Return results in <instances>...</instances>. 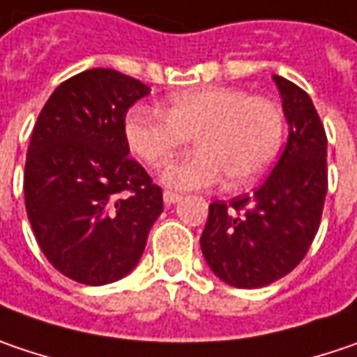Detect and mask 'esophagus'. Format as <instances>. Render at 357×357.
<instances>
[{"instance_id":"esophagus-1","label":"esophagus","mask_w":357,"mask_h":357,"mask_svg":"<svg viewBox=\"0 0 357 357\" xmlns=\"http://www.w3.org/2000/svg\"><path fill=\"white\" fill-rule=\"evenodd\" d=\"M181 199V194H176V192H163V202L165 204H176Z\"/></svg>"}]
</instances>
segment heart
<instances>
[{"instance_id":"b5f03b06","label":"heart","mask_w":357,"mask_h":357,"mask_svg":"<svg viewBox=\"0 0 357 357\" xmlns=\"http://www.w3.org/2000/svg\"><path fill=\"white\" fill-rule=\"evenodd\" d=\"M284 116L277 102L232 86H202L174 95L163 113L135 107L125 121L131 151L163 167L194 137L196 153L165 169L172 190H202L228 176L232 188L261 179L279 155Z\"/></svg>"}]
</instances>
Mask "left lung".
Segmentation results:
<instances>
[{
  "label": "left lung",
  "instance_id": "left-lung-1",
  "mask_svg": "<svg viewBox=\"0 0 357 357\" xmlns=\"http://www.w3.org/2000/svg\"><path fill=\"white\" fill-rule=\"evenodd\" d=\"M289 123L283 153L252 196L212 202L199 246L212 273L238 289L275 283L303 261L327 194V137L303 89L273 76Z\"/></svg>",
  "mask_w": 357,
  "mask_h": 357
}]
</instances>
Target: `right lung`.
Returning a JSON list of instances; mask_svg holds the SVG:
<instances>
[{
    "label": "right lung",
    "mask_w": 357,
    "mask_h": 357,
    "mask_svg": "<svg viewBox=\"0 0 357 357\" xmlns=\"http://www.w3.org/2000/svg\"><path fill=\"white\" fill-rule=\"evenodd\" d=\"M149 86L111 68L64 80L32 131L24 196L33 236L64 277L115 283L137 266L161 188L129 158L125 115Z\"/></svg>",
    "instance_id": "1"
}]
</instances>
